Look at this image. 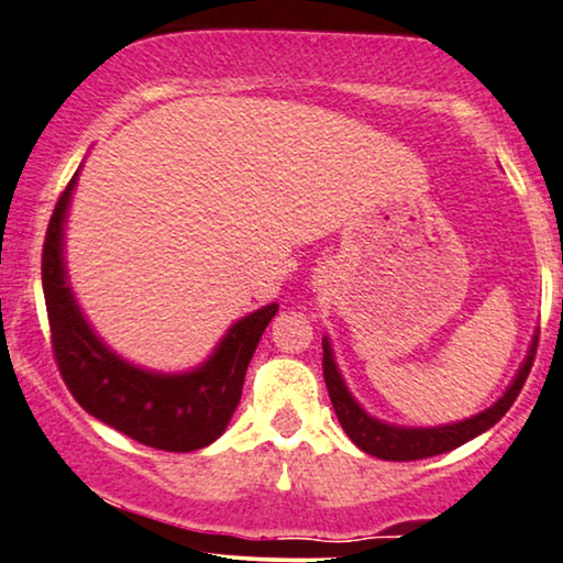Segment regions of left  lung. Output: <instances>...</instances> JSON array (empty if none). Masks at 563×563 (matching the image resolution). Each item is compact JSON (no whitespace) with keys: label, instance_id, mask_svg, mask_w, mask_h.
I'll use <instances>...</instances> for the list:
<instances>
[{"label":"left lung","instance_id":"8db88e82","mask_svg":"<svg viewBox=\"0 0 563 563\" xmlns=\"http://www.w3.org/2000/svg\"><path fill=\"white\" fill-rule=\"evenodd\" d=\"M536 349L538 333L532 335L530 352L525 356L522 367L517 369L512 385H509L505 396L496 400L492 408H486V411L471 416V419L465 421H455V424L448 427H393L375 419V416H369L360 404H356L352 393H349L344 377H341L339 367H335L331 341L328 339H323V377L333 411L339 416L349 440H352L356 448L367 452V455L383 460H421L455 450L460 444L471 442L473 437L484 434L486 429H492L496 421L509 411V406L515 404L517 396H520L525 379L530 375L532 360H536Z\"/></svg>","mask_w":563,"mask_h":563}]
</instances>
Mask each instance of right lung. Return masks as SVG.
<instances>
[{
    "label": "right lung",
    "instance_id": "add662e5",
    "mask_svg": "<svg viewBox=\"0 0 563 563\" xmlns=\"http://www.w3.org/2000/svg\"><path fill=\"white\" fill-rule=\"evenodd\" d=\"M77 175L79 170L51 214L41 266L58 372L87 413L131 440L167 452L207 448L228 429L243 396L247 364L279 305L272 302L232 323L214 354L191 372L163 375L121 360L87 323L64 264V224Z\"/></svg>",
    "mask_w": 563,
    "mask_h": 563
}]
</instances>
